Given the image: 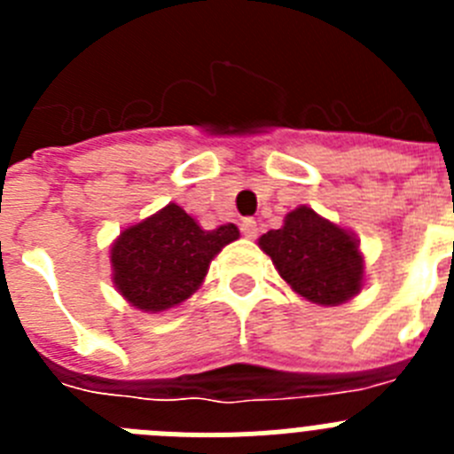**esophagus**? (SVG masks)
Masks as SVG:
<instances>
[{
	"label": "esophagus",
	"instance_id": "1",
	"mask_svg": "<svg viewBox=\"0 0 454 454\" xmlns=\"http://www.w3.org/2000/svg\"><path fill=\"white\" fill-rule=\"evenodd\" d=\"M240 231H243V236H246V239H254V236H256V220L254 218H243V223H240Z\"/></svg>",
	"mask_w": 454,
	"mask_h": 454
}]
</instances>
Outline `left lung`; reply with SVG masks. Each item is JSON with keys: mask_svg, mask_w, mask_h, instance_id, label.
I'll list each match as a JSON object with an SVG mask.
<instances>
[{"mask_svg": "<svg viewBox=\"0 0 454 454\" xmlns=\"http://www.w3.org/2000/svg\"><path fill=\"white\" fill-rule=\"evenodd\" d=\"M259 246L272 259L284 282L316 304H343L359 293L364 259L355 236L300 207L286 215L282 230H270Z\"/></svg>", "mask_w": 454, "mask_h": 454, "instance_id": "1", "label": "left lung"}]
</instances>
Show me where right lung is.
<instances>
[{"mask_svg":"<svg viewBox=\"0 0 454 454\" xmlns=\"http://www.w3.org/2000/svg\"><path fill=\"white\" fill-rule=\"evenodd\" d=\"M236 239V224L207 231L182 207L168 204L115 240L114 284L136 309L166 311L198 291L211 259Z\"/></svg>","mask_w":454,"mask_h":454,"instance_id":"add662e5","label":"right lung"}]
</instances>
